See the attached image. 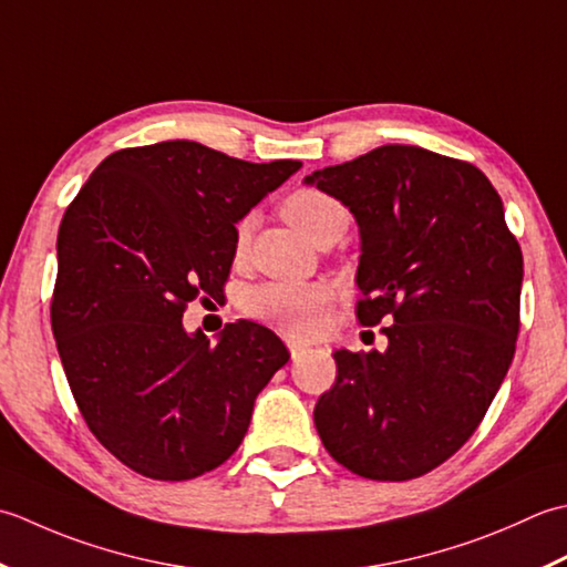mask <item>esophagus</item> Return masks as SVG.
<instances>
[{
	"label": "esophagus",
	"mask_w": 567,
	"mask_h": 567,
	"mask_svg": "<svg viewBox=\"0 0 567 567\" xmlns=\"http://www.w3.org/2000/svg\"><path fill=\"white\" fill-rule=\"evenodd\" d=\"M286 342H288V350H291L293 360H298V357L308 350L306 342H298V340H286Z\"/></svg>",
	"instance_id": "34e87169"
}]
</instances>
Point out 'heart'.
<instances>
[{"mask_svg": "<svg viewBox=\"0 0 567 567\" xmlns=\"http://www.w3.org/2000/svg\"><path fill=\"white\" fill-rule=\"evenodd\" d=\"M284 217L291 223L306 239L322 241L330 235H342L348 229V210L344 205L318 188H298L281 205ZM251 217H241L235 225L233 251L235 259H241L249 245ZM338 298V291L326 281L313 284H284L267 281L251 286L241 296V310L254 320L267 322L288 338H316L328 326L330 308Z\"/></svg>", "mask_w": 567, "mask_h": 567, "instance_id": "b5f03b06", "label": "heart"}]
</instances>
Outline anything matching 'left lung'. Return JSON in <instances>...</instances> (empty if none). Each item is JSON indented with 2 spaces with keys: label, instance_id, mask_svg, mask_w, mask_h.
<instances>
[{
  "label": "left lung",
  "instance_id": "1",
  "mask_svg": "<svg viewBox=\"0 0 567 567\" xmlns=\"http://www.w3.org/2000/svg\"><path fill=\"white\" fill-rule=\"evenodd\" d=\"M350 207L362 235L357 320L386 352L338 350L316 403L322 445L367 480L406 482L477 431L514 360L524 257L484 173L389 144L308 176Z\"/></svg>",
  "mask_w": 567,
  "mask_h": 567
}]
</instances>
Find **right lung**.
Here are the masks:
<instances>
[{"label": "right lung", "instance_id": "obj_1", "mask_svg": "<svg viewBox=\"0 0 567 567\" xmlns=\"http://www.w3.org/2000/svg\"><path fill=\"white\" fill-rule=\"evenodd\" d=\"M300 166L176 138L110 154L68 205L53 338L87 429L138 475L183 482L223 465L291 357L251 320L217 344L181 320L190 300L223 293L235 223Z\"/></svg>", "mask_w": 567, "mask_h": 567}]
</instances>
